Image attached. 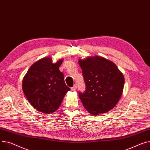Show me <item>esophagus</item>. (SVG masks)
<instances>
[{
  "label": "esophagus",
  "mask_w": 150,
  "mask_h": 150,
  "mask_svg": "<svg viewBox=\"0 0 150 150\" xmlns=\"http://www.w3.org/2000/svg\"><path fill=\"white\" fill-rule=\"evenodd\" d=\"M76 87H77V86L76 84H75L72 87H71V91H75L76 90Z\"/></svg>",
  "instance_id": "1"
}]
</instances>
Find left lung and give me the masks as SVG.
I'll return each mask as SVG.
<instances>
[{"label": "left lung", "instance_id": "1", "mask_svg": "<svg viewBox=\"0 0 150 150\" xmlns=\"http://www.w3.org/2000/svg\"><path fill=\"white\" fill-rule=\"evenodd\" d=\"M86 84L79 92L83 106L92 115L107 113L117 104L122 94L125 79L116 64L100 57L79 59Z\"/></svg>", "mask_w": 150, "mask_h": 150}]
</instances>
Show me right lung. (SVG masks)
Segmentation results:
<instances>
[{
	"mask_svg": "<svg viewBox=\"0 0 150 150\" xmlns=\"http://www.w3.org/2000/svg\"><path fill=\"white\" fill-rule=\"evenodd\" d=\"M63 59L52 63L51 57H45L34 63L25 75L22 88L29 103L39 112L52 113L60 106L69 91L59 67Z\"/></svg>",
	"mask_w": 150,
	"mask_h": 150,
	"instance_id": "add662e5",
	"label": "right lung"
}]
</instances>
